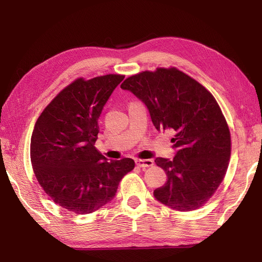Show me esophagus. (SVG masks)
Instances as JSON below:
<instances>
[{
	"label": "esophagus",
	"instance_id": "34e87169",
	"mask_svg": "<svg viewBox=\"0 0 262 262\" xmlns=\"http://www.w3.org/2000/svg\"><path fill=\"white\" fill-rule=\"evenodd\" d=\"M136 163L139 167H142V168L150 167V166H153V164H154V162L152 160H137Z\"/></svg>",
	"mask_w": 262,
	"mask_h": 262
}]
</instances>
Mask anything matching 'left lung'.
<instances>
[{"label":"left lung","instance_id":"1","mask_svg":"<svg viewBox=\"0 0 262 262\" xmlns=\"http://www.w3.org/2000/svg\"><path fill=\"white\" fill-rule=\"evenodd\" d=\"M121 89L143 102L158 131L173 134L175 157L155 160L167 175L155 199L180 212L202 207L223 181L231 157V133L215 98L175 68L130 76Z\"/></svg>","mask_w":262,"mask_h":262}]
</instances>
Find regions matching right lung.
Wrapping results in <instances>:
<instances>
[{
    "label": "right lung",
    "instance_id": "right-lung-1",
    "mask_svg": "<svg viewBox=\"0 0 262 262\" xmlns=\"http://www.w3.org/2000/svg\"><path fill=\"white\" fill-rule=\"evenodd\" d=\"M123 75L78 78L60 92L35 124L30 161L39 184L53 202L89 214L112 201L134 161H108L95 147L98 119Z\"/></svg>",
    "mask_w": 262,
    "mask_h": 262
}]
</instances>
